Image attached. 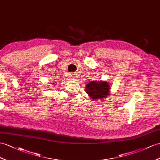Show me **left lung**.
I'll list each match as a JSON object with an SVG mask.
<instances>
[{"mask_svg": "<svg viewBox=\"0 0 160 160\" xmlns=\"http://www.w3.org/2000/svg\"><path fill=\"white\" fill-rule=\"evenodd\" d=\"M85 89L89 98L92 100H100L107 98L109 95L111 87L107 81H94L86 84Z\"/></svg>", "mask_w": 160, "mask_h": 160, "instance_id": "left-lung-1", "label": "left lung"}]
</instances>
